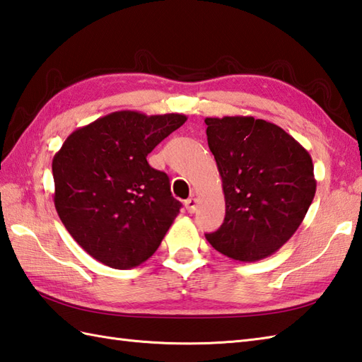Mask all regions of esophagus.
<instances>
[{
	"label": "esophagus",
	"mask_w": 362,
	"mask_h": 362,
	"mask_svg": "<svg viewBox=\"0 0 362 362\" xmlns=\"http://www.w3.org/2000/svg\"><path fill=\"white\" fill-rule=\"evenodd\" d=\"M184 204H186V209L187 212H195L197 211V198H187L186 202H184Z\"/></svg>",
	"instance_id": "esophagus-1"
}]
</instances>
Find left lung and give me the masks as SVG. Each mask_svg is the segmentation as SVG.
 <instances>
[{"instance_id":"left-lung-1","label":"left lung","mask_w":362,"mask_h":362,"mask_svg":"<svg viewBox=\"0 0 362 362\" xmlns=\"http://www.w3.org/2000/svg\"><path fill=\"white\" fill-rule=\"evenodd\" d=\"M204 123L226 206L222 226L206 239L234 261H261L303 222L317 186L313 159L275 123L250 115Z\"/></svg>"}]
</instances>
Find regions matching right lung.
<instances>
[{
    "instance_id": "obj_1",
    "label": "right lung",
    "mask_w": 362,
    "mask_h": 362,
    "mask_svg": "<svg viewBox=\"0 0 362 362\" xmlns=\"http://www.w3.org/2000/svg\"><path fill=\"white\" fill-rule=\"evenodd\" d=\"M186 120L119 110L73 131L54 154L57 216L101 264L127 270L145 262L180 214L167 173L146 156Z\"/></svg>"
}]
</instances>
